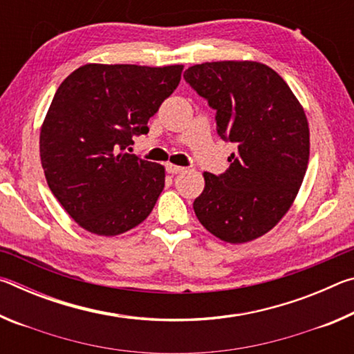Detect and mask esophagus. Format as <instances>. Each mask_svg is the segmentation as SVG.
<instances>
[{"label": "esophagus", "instance_id": "34e87169", "mask_svg": "<svg viewBox=\"0 0 354 354\" xmlns=\"http://www.w3.org/2000/svg\"><path fill=\"white\" fill-rule=\"evenodd\" d=\"M165 169L169 173H171V175H176V173H181L184 171V167L181 165H175V164H167Z\"/></svg>", "mask_w": 354, "mask_h": 354}]
</instances>
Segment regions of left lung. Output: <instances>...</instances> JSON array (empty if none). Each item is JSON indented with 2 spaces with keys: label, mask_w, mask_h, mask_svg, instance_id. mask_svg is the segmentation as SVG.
I'll return each instance as SVG.
<instances>
[{
  "label": "left lung",
  "mask_w": 354,
  "mask_h": 354,
  "mask_svg": "<svg viewBox=\"0 0 354 354\" xmlns=\"http://www.w3.org/2000/svg\"><path fill=\"white\" fill-rule=\"evenodd\" d=\"M184 80L217 111L221 139L237 145L223 175L203 173L205 190L194 211L221 241H254L278 225L303 183L306 113L283 77L261 62L198 64L185 70Z\"/></svg>",
  "instance_id": "left-lung-1"
}]
</instances>
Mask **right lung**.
Wrapping results in <instances>:
<instances>
[{"label":"right lung","mask_w":354,"mask_h":354,"mask_svg":"<svg viewBox=\"0 0 354 354\" xmlns=\"http://www.w3.org/2000/svg\"><path fill=\"white\" fill-rule=\"evenodd\" d=\"M183 68L87 64L59 86L40 129V160L53 195L86 231L118 236L153 211L165 169L127 148L148 133Z\"/></svg>","instance_id":"1"}]
</instances>
